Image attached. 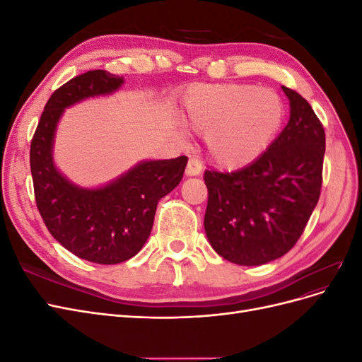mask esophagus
Segmentation results:
<instances>
[{
  "instance_id": "esophagus-1",
  "label": "esophagus",
  "mask_w": 362,
  "mask_h": 362,
  "mask_svg": "<svg viewBox=\"0 0 362 362\" xmlns=\"http://www.w3.org/2000/svg\"><path fill=\"white\" fill-rule=\"evenodd\" d=\"M202 163L198 158H190L187 163V169H185V175L187 177H196V175L202 173Z\"/></svg>"
}]
</instances>
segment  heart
Wrapping results in <instances>:
<instances>
[{"instance_id": "b5f03b06", "label": "heart", "mask_w": 362, "mask_h": 362, "mask_svg": "<svg viewBox=\"0 0 362 362\" xmlns=\"http://www.w3.org/2000/svg\"><path fill=\"white\" fill-rule=\"evenodd\" d=\"M284 120L281 98L249 84H204L185 95L182 122L205 133L208 156L226 169L264 154Z\"/></svg>"}]
</instances>
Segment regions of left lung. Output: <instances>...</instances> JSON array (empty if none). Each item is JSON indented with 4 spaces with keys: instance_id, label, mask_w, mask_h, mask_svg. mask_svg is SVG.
I'll list each match as a JSON object with an SVG mask.
<instances>
[{
    "instance_id": "left-lung-1",
    "label": "left lung",
    "mask_w": 362,
    "mask_h": 362,
    "mask_svg": "<svg viewBox=\"0 0 362 362\" xmlns=\"http://www.w3.org/2000/svg\"><path fill=\"white\" fill-rule=\"evenodd\" d=\"M290 120L267 151L235 172L205 170V234L218 255L261 266L296 245L319 202L325 129L308 101L282 86Z\"/></svg>"
}]
</instances>
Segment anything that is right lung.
<instances>
[{
	"label": "right lung",
	"mask_w": 362,
	"mask_h": 362,
	"mask_svg": "<svg viewBox=\"0 0 362 362\" xmlns=\"http://www.w3.org/2000/svg\"><path fill=\"white\" fill-rule=\"evenodd\" d=\"M122 84L124 76L96 69L59 87L45 105L30 146L36 205L48 231L74 255L96 264H117L144 247L158 201L177 187L187 166L184 156L140 161L98 189L78 187L59 172L52 146L64 108L110 95Z\"/></svg>",
	"instance_id": "add662e5"
}]
</instances>
